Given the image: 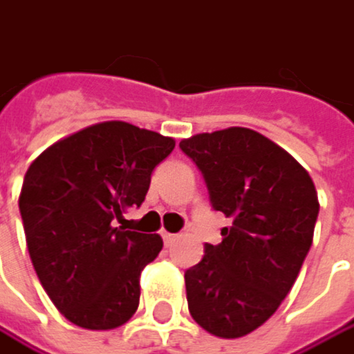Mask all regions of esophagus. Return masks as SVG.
I'll list each match as a JSON object with an SVG mask.
<instances>
[{"label":"esophagus","mask_w":354,"mask_h":354,"mask_svg":"<svg viewBox=\"0 0 354 354\" xmlns=\"http://www.w3.org/2000/svg\"><path fill=\"white\" fill-rule=\"evenodd\" d=\"M162 239H164V244L170 246L174 240H176V234H170V232H162Z\"/></svg>","instance_id":"1"}]
</instances>
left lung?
I'll return each mask as SVG.
<instances>
[{"instance_id": "obj_1", "label": "left lung", "mask_w": 354, "mask_h": 354, "mask_svg": "<svg viewBox=\"0 0 354 354\" xmlns=\"http://www.w3.org/2000/svg\"><path fill=\"white\" fill-rule=\"evenodd\" d=\"M180 150L202 172L214 210L232 220L220 244L184 272L192 319L239 339L268 321L290 292L313 244V178L281 146L248 128L196 134Z\"/></svg>"}]
</instances>
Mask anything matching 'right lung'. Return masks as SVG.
Returning <instances> with one entry per match:
<instances>
[{
    "mask_svg": "<svg viewBox=\"0 0 354 354\" xmlns=\"http://www.w3.org/2000/svg\"><path fill=\"white\" fill-rule=\"evenodd\" d=\"M174 140L126 122L64 138L28 168L19 212L37 279L73 324L108 330L132 319L140 274L162 250L158 234L115 226L140 206Z\"/></svg>",
    "mask_w": 354,
    "mask_h": 354,
    "instance_id": "add662e5",
    "label": "right lung"
}]
</instances>
